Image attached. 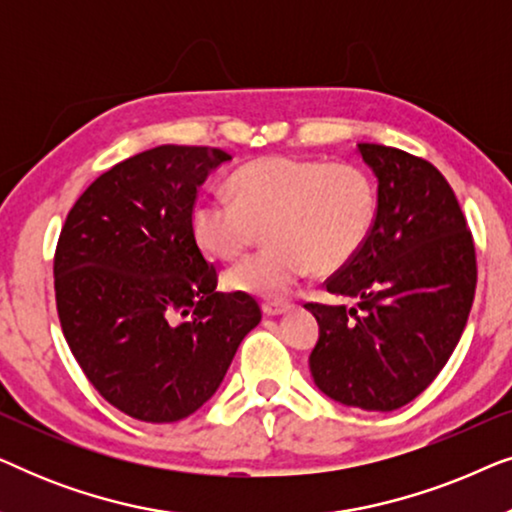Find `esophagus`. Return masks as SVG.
Masks as SVG:
<instances>
[{"mask_svg":"<svg viewBox=\"0 0 512 512\" xmlns=\"http://www.w3.org/2000/svg\"><path fill=\"white\" fill-rule=\"evenodd\" d=\"M291 310V305L286 303H263V314H268V317H279V314H286Z\"/></svg>","mask_w":512,"mask_h":512,"instance_id":"esophagus-1","label":"esophagus"}]
</instances>
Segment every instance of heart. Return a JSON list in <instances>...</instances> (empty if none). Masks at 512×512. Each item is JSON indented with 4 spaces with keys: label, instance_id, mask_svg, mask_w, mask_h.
<instances>
[{
    "label": "heart",
    "instance_id": "obj_1",
    "mask_svg": "<svg viewBox=\"0 0 512 512\" xmlns=\"http://www.w3.org/2000/svg\"><path fill=\"white\" fill-rule=\"evenodd\" d=\"M230 198L202 195L191 212L195 242L221 261L242 256L265 228L270 244L233 265L230 291L284 298L310 275L345 268L366 247L377 188L354 163L268 156L230 177Z\"/></svg>",
    "mask_w": 512,
    "mask_h": 512
}]
</instances>
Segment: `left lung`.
<instances>
[{
	"label": "left lung",
	"instance_id": "obj_1",
	"mask_svg": "<svg viewBox=\"0 0 512 512\" xmlns=\"http://www.w3.org/2000/svg\"><path fill=\"white\" fill-rule=\"evenodd\" d=\"M377 177V219L366 247L326 279L359 307L307 303L319 321L314 384L361 410L403 408L436 380L464 333L478 263L454 191L429 160L359 144Z\"/></svg>",
	"mask_w": 512,
	"mask_h": 512
}]
</instances>
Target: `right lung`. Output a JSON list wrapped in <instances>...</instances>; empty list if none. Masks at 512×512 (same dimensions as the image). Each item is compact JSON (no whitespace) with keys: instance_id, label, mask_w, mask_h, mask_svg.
<instances>
[{"instance_id":"add662e5","label":"right lung","mask_w":512,"mask_h":512,"mask_svg":"<svg viewBox=\"0 0 512 512\" xmlns=\"http://www.w3.org/2000/svg\"><path fill=\"white\" fill-rule=\"evenodd\" d=\"M212 146L165 144L100 174L69 209L53 258L62 333L90 384L125 415L167 424L214 396L261 307L216 291L191 230Z\"/></svg>"}]
</instances>
